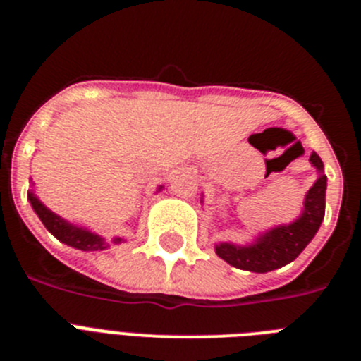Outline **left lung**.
I'll list each match as a JSON object with an SVG mask.
<instances>
[{"mask_svg":"<svg viewBox=\"0 0 361 361\" xmlns=\"http://www.w3.org/2000/svg\"><path fill=\"white\" fill-rule=\"evenodd\" d=\"M309 162L317 168L318 178L305 193L302 213L289 224H279L258 233L250 244L219 242L215 244V253L222 260L238 269L267 273L288 266L305 250V245L317 235L324 220L327 190V177L324 173L322 159L312 152Z\"/></svg>","mask_w":361,"mask_h":361,"instance_id":"1","label":"left lung"}]
</instances>
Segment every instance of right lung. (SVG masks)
Here are the masks:
<instances>
[{
    "label": "right lung",
    "instance_id": "add662e5",
    "mask_svg": "<svg viewBox=\"0 0 361 361\" xmlns=\"http://www.w3.org/2000/svg\"><path fill=\"white\" fill-rule=\"evenodd\" d=\"M162 186L157 188V191H161ZM28 200H30L32 209L36 212V215L39 216V220L43 222V226L52 233L54 237L57 238L63 244L70 245V247H75V250L81 251H103L108 250L110 245L123 244L124 238L114 237L111 240H106L104 237L97 235L92 229L85 228V226L73 224L70 220L63 219L57 213H54L52 209H49L39 200V197L34 193V190L28 191Z\"/></svg>",
    "mask_w": 361,
    "mask_h": 361
}]
</instances>
